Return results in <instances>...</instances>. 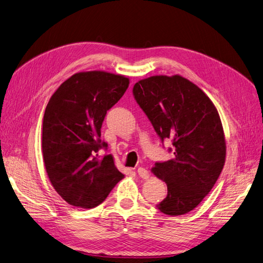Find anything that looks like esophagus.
<instances>
[{
    "instance_id": "34e87169",
    "label": "esophagus",
    "mask_w": 263,
    "mask_h": 263,
    "mask_svg": "<svg viewBox=\"0 0 263 263\" xmlns=\"http://www.w3.org/2000/svg\"><path fill=\"white\" fill-rule=\"evenodd\" d=\"M137 173H138V176L142 179H148L149 178V171L145 168H142V166H139V168L137 169Z\"/></svg>"
}]
</instances>
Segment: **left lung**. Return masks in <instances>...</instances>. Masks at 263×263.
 Masks as SVG:
<instances>
[{"label":"left lung","mask_w":263,"mask_h":263,"mask_svg":"<svg viewBox=\"0 0 263 263\" xmlns=\"http://www.w3.org/2000/svg\"><path fill=\"white\" fill-rule=\"evenodd\" d=\"M133 94L161 141L171 139L174 147L173 159L151 169L168 186L157 208L171 216L186 214L210 193L225 164L217 109L200 87L179 74L144 79L134 85Z\"/></svg>","instance_id":"8db88e82"}]
</instances>
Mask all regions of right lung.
<instances>
[{
	"mask_svg": "<svg viewBox=\"0 0 263 263\" xmlns=\"http://www.w3.org/2000/svg\"><path fill=\"white\" fill-rule=\"evenodd\" d=\"M129 79L105 71L79 72L63 82L46 106L43 158L53 189L67 203L93 209L124 178L100 139L107 110L126 92Z\"/></svg>",
	"mask_w": 263,
	"mask_h": 263,
	"instance_id": "right-lung-1",
	"label": "right lung"
}]
</instances>
